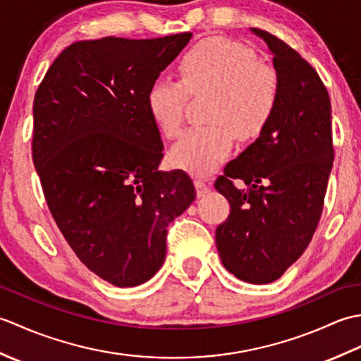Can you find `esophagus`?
Returning a JSON list of instances; mask_svg holds the SVG:
<instances>
[{
  "label": "esophagus",
  "instance_id": "obj_1",
  "mask_svg": "<svg viewBox=\"0 0 361 361\" xmlns=\"http://www.w3.org/2000/svg\"><path fill=\"white\" fill-rule=\"evenodd\" d=\"M195 189H197V195L203 197L206 192H209V185L204 180H195Z\"/></svg>",
  "mask_w": 361,
  "mask_h": 361
}]
</instances>
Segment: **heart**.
<instances>
[{"instance_id": "b5f03b06", "label": "heart", "mask_w": 361, "mask_h": 361, "mask_svg": "<svg viewBox=\"0 0 361 361\" xmlns=\"http://www.w3.org/2000/svg\"><path fill=\"white\" fill-rule=\"evenodd\" d=\"M183 80L159 75L147 91L152 119L175 136L185 119L190 93L212 91L208 118L214 124L183 132L172 149V163L194 175L214 171L231 153L234 133L255 140L273 119L279 102V80L257 54L229 38H209L194 46L180 63Z\"/></svg>"}]
</instances>
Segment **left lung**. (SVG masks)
I'll return each instance as SVG.
<instances>
[{"label":"left lung","instance_id":"8db88e82","mask_svg":"<svg viewBox=\"0 0 361 361\" xmlns=\"http://www.w3.org/2000/svg\"><path fill=\"white\" fill-rule=\"evenodd\" d=\"M250 30L273 54L279 102L270 124L216 181L231 204L216 243L237 279L270 283L301 257L318 226L334 164L332 109L319 75L293 48ZM234 179L249 189L235 188Z\"/></svg>","mask_w":361,"mask_h":361}]
</instances>
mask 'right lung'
Returning <instances> with one entry per match:
<instances>
[{
    "label": "right lung",
    "mask_w": 361,
    "mask_h": 361,
    "mask_svg": "<svg viewBox=\"0 0 361 361\" xmlns=\"http://www.w3.org/2000/svg\"><path fill=\"white\" fill-rule=\"evenodd\" d=\"M192 34L73 43L34 99L32 159L46 203L82 264L136 287L166 259L171 221L195 200L183 171L161 172L163 141L147 91Z\"/></svg>",
    "instance_id": "add662e5"
}]
</instances>
